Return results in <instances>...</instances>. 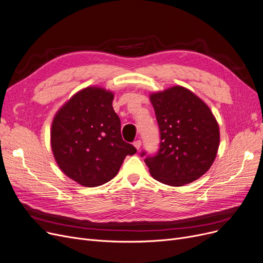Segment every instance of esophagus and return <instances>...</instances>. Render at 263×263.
<instances>
[{
    "label": "esophagus",
    "instance_id": "obj_1",
    "mask_svg": "<svg viewBox=\"0 0 263 263\" xmlns=\"http://www.w3.org/2000/svg\"><path fill=\"white\" fill-rule=\"evenodd\" d=\"M134 146L137 150H139L140 149V146H141V141L140 140H136V141H134Z\"/></svg>",
    "mask_w": 263,
    "mask_h": 263
}]
</instances>
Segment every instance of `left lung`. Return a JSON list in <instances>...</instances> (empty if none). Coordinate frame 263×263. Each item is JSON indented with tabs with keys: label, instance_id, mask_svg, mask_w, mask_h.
<instances>
[{
	"label": "left lung",
	"instance_id": "1",
	"mask_svg": "<svg viewBox=\"0 0 263 263\" xmlns=\"http://www.w3.org/2000/svg\"><path fill=\"white\" fill-rule=\"evenodd\" d=\"M160 129V149L144 163L155 180L173 186L191 183L213 165L219 146V126L206 103L192 91L174 86L152 93Z\"/></svg>",
	"mask_w": 263,
	"mask_h": 263
}]
</instances>
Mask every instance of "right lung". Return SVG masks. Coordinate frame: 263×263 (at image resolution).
<instances>
[{
  "label": "right lung",
  "mask_w": 263,
  "mask_h": 263,
  "mask_svg": "<svg viewBox=\"0 0 263 263\" xmlns=\"http://www.w3.org/2000/svg\"><path fill=\"white\" fill-rule=\"evenodd\" d=\"M113 97L103 88L87 87L76 93L52 121L50 140L55 160L62 172L84 186L110 181L125 157L137 152L122 138Z\"/></svg>",
  "instance_id": "right-lung-1"
}]
</instances>
